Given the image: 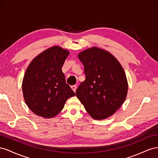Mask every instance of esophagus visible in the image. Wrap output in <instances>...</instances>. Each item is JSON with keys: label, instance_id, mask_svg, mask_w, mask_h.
I'll return each instance as SVG.
<instances>
[{"label": "esophagus", "instance_id": "obj_1", "mask_svg": "<svg viewBox=\"0 0 158 158\" xmlns=\"http://www.w3.org/2000/svg\"><path fill=\"white\" fill-rule=\"evenodd\" d=\"M71 88L72 89V90H73L74 92L76 91V89H77V86H76V85H72V86L71 87Z\"/></svg>", "mask_w": 158, "mask_h": 158}]
</instances>
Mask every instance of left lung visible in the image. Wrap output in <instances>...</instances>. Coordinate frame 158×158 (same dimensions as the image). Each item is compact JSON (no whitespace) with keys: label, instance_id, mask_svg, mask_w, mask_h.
<instances>
[{"label":"left lung","instance_id":"obj_1","mask_svg":"<svg viewBox=\"0 0 158 158\" xmlns=\"http://www.w3.org/2000/svg\"><path fill=\"white\" fill-rule=\"evenodd\" d=\"M84 65L85 80L76 90V95L94 119L113 114L123 105L128 83L120 63L111 54L91 48L78 55Z\"/></svg>","mask_w":158,"mask_h":158}]
</instances>
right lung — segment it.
Instances as JSON below:
<instances>
[{"label": "right lung", "mask_w": 158, "mask_h": 158, "mask_svg": "<svg viewBox=\"0 0 158 158\" xmlns=\"http://www.w3.org/2000/svg\"><path fill=\"white\" fill-rule=\"evenodd\" d=\"M68 55L65 49L52 47L35 57L26 69L22 92L27 106L36 115L54 117L67 99L75 95L61 71Z\"/></svg>", "instance_id": "add662e5"}]
</instances>
